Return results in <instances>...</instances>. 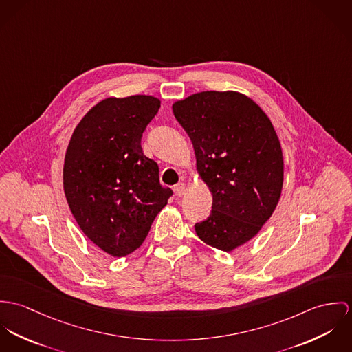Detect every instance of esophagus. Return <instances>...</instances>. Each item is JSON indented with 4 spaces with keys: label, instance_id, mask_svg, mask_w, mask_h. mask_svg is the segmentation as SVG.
<instances>
[{
    "label": "esophagus",
    "instance_id": "obj_1",
    "mask_svg": "<svg viewBox=\"0 0 352 352\" xmlns=\"http://www.w3.org/2000/svg\"><path fill=\"white\" fill-rule=\"evenodd\" d=\"M174 193L177 197H182V195L186 193V185L184 184V182H179V184H177L174 188Z\"/></svg>",
    "mask_w": 352,
    "mask_h": 352
}]
</instances>
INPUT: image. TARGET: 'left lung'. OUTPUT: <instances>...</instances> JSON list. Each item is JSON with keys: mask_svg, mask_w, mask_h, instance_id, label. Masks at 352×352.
<instances>
[{"mask_svg": "<svg viewBox=\"0 0 352 352\" xmlns=\"http://www.w3.org/2000/svg\"><path fill=\"white\" fill-rule=\"evenodd\" d=\"M195 147L197 171L213 195L198 237L230 252L272 217L283 185V157L273 124L237 91H201L173 104Z\"/></svg>", "mask_w": 352, "mask_h": 352, "instance_id": "8db88e82", "label": "left lung"}]
</instances>
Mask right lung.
Returning <instances> with one entry per match:
<instances>
[{
	"instance_id": "1",
	"label": "right lung",
	"mask_w": 352,
	"mask_h": 352,
	"mask_svg": "<svg viewBox=\"0 0 352 352\" xmlns=\"http://www.w3.org/2000/svg\"><path fill=\"white\" fill-rule=\"evenodd\" d=\"M159 108L153 96L105 98L79 121L66 151L63 189L70 210L82 232L112 256L143 244L173 195L140 144Z\"/></svg>"
}]
</instances>
